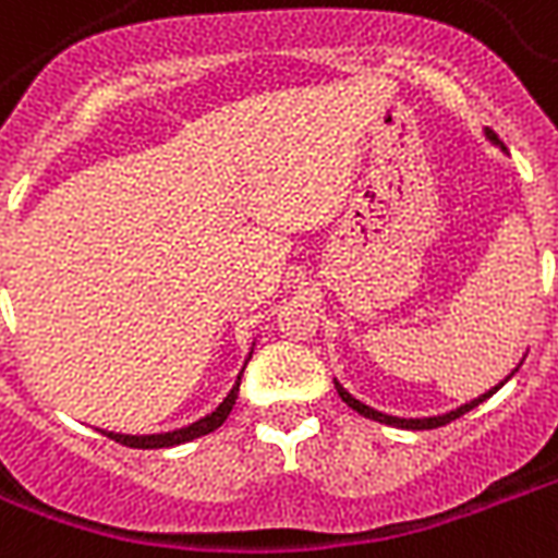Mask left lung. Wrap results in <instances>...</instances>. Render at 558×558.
<instances>
[{"label": "left lung", "instance_id": "1", "mask_svg": "<svg viewBox=\"0 0 558 558\" xmlns=\"http://www.w3.org/2000/svg\"><path fill=\"white\" fill-rule=\"evenodd\" d=\"M486 137L492 140V143H497L495 131H486ZM500 386H504V383H500ZM500 386H495L492 392L480 395L477 401L465 403V407H459V410L448 412V415H436V418H395V415L377 412V410H372V407H365V403L356 401V398H351V395H348L345 389L339 386V383H336V392H339V398H342V401H345L348 407H351V410H356V412H360V415H365V418L380 421V424H389V427H403V430H436V427H445V424H450V421H457L459 415H465V412H471V410H474V407H480V403L486 401V398H492V395H495L497 389H500Z\"/></svg>", "mask_w": 558, "mask_h": 558}]
</instances>
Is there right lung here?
<instances>
[{"label": "right lung", "mask_w": 558, "mask_h": 558, "mask_svg": "<svg viewBox=\"0 0 558 558\" xmlns=\"http://www.w3.org/2000/svg\"><path fill=\"white\" fill-rule=\"evenodd\" d=\"M240 380L242 374L236 377V383H233L231 395L225 398L219 407H216V412H210V415H204L202 421H195V424H190V427H181V430H172V433H157V436H122V433H105L108 439L119 441V445H125V448H143V450H151V448H172V445H184V441H193L198 439V436H207V433H213L216 427H222L225 418L231 415L233 403H236V392H240Z\"/></svg>", "instance_id": "right-lung-1"}]
</instances>
